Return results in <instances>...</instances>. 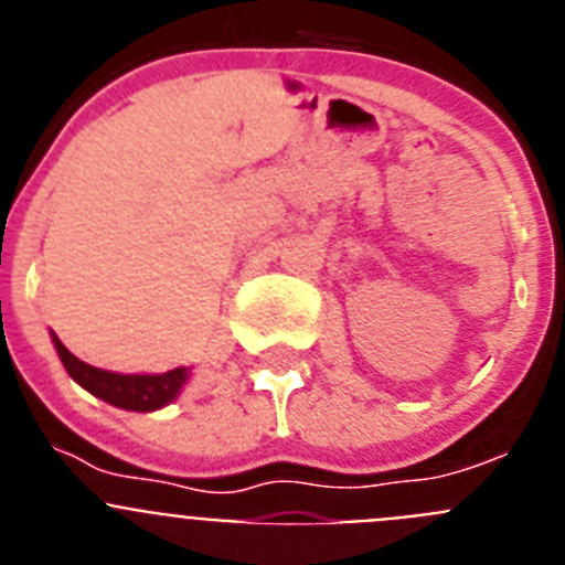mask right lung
Wrapping results in <instances>:
<instances>
[{
	"mask_svg": "<svg viewBox=\"0 0 565 565\" xmlns=\"http://www.w3.org/2000/svg\"><path fill=\"white\" fill-rule=\"evenodd\" d=\"M53 344H56L58 359H62L64 371L70 373L73 382L82 384L84 391L93 393V396L102 398V402L113 404V407H121V411H161V407H167V404H172L174 398L181 396V391L186 387L189 379H192V367H174V371L167 373L102 371V367H93V364L73 356V353L58 342L56 333H53Z\"/></svg>",
	"mask_w": 565,
	"mask_h": 565,
	"instance_id": "1",
	"label": "right lung"
}]
</instances>
